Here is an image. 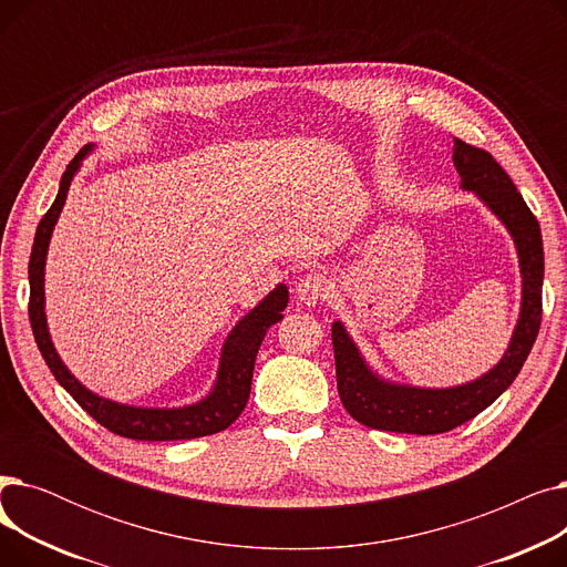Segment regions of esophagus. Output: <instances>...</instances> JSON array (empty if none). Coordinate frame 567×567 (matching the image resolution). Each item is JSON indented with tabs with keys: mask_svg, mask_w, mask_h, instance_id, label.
I'll use <instances>...</instances> for the list:
<instances>
[{
	"mask_svg": "<svg viewBox=\"0 0 567 567\" xmlns=\"http://www.w3.org/2000/svg\"><path fill=\"white\" fill-rule=\"evenodd\" d=\"M329 291H331L329 280L319 274H308L296 282V299H299L303 306H315L323 299H329Z\"/></svg>",
	"mask_w": 567,
	"mask_h": 567,
	"instance_id": "esophagus-1",
	"label": "esophagus"
}]
</instances>
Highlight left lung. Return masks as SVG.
I'll return each mask as SVG.
<instances>
[{"label": "left lung", "mask_w": 567, "mask_h": 567, "mask_svg": "<svg viewBox=\"0 0 567 567\" xmlns=\"http://www.w3.org/2000/svg\"><path fill=\"white\" fill-rule=\"evenodd\" d=\"M453 163L460 174V188L478 197L513 238L522 278L519 317L496 365L466 383L445 389L400 383L379 374L349 336L347 326L336 319L331 336L338 393L351 419L372 430L441 434L475 419L515 381L540 331L545 252L538 220L513 178L483 148L455 140Z\"/></svg>", "instance_id": "obj_1"}]
</instances>
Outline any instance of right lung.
I'll use <instances>...</instances> for the list:
<instances>
[{
  "label": "right lung",
  "mask_w": 567,
  "mask_h": 567,
  "mask_svg": "<svg viewBox=\"0 0 567 567\" xmlns=\"http://www.w3.org/2000/svg\"><path fill=\"white\" fill-rule=\"evenodd\" d=\"M99 144H86L82 152L69 163L59 193L50 206V212L39 223L32 257H29V321H32V331L41 355L45 359L54 379L64 385L73 395V400L92 415L96 423L107 427L110 432L135 439V441H182V439H197L206 434H216L227 430L241 411L246 409L250 385H252V370L257 351L264 342L266 331L274 323L282 319V310L289 303V289L287 285H276V289L268 291L264 299L246 312L241 319L234 323V329L227 333L220 359L216 381L202 400L184 406H137L124 404L110 398H103L75 379V374L66 368L62 355L56 353L54 342L48 329V315H45V259L50 238L54 225L62 216V208L69 197V188L73 184L75 174L82 167V161L96 152Z\"/></svg>",
  "instance_id": "add662e5"
}]
</instances>
